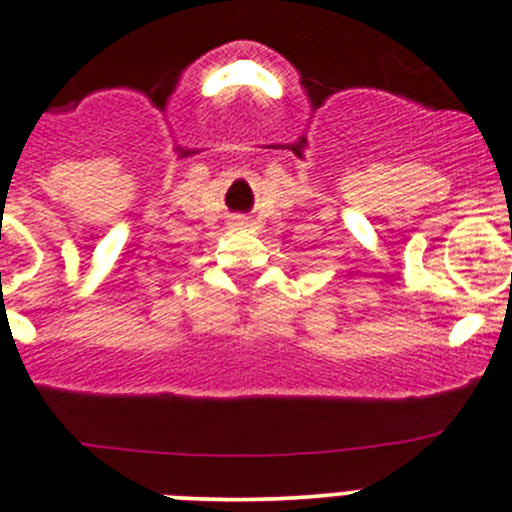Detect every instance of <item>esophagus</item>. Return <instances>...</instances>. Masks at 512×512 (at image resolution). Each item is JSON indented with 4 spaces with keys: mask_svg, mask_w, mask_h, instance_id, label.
I'll use <instances>...</instances> for the list:
<instances>
[{
    "mask_svg": "<svg viewBox=\"0 0 512 512\" xmlns=\"http://www.w3.org/2000/svg\"><path fill=\"white\" fill-rule=\"evenodd\" d=\"M235 225H245V220H242V217H237V220H235Z\"/></svg>",
    "mask_w": 512,
    "mask_h": 512,
    "instance_id": "obj_1",
    "label": "esophagus"
}]
</instances>
